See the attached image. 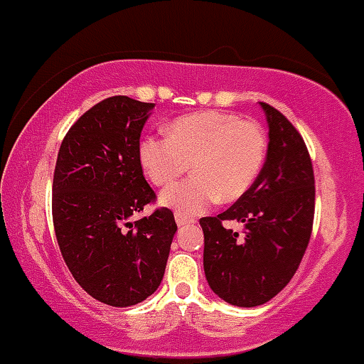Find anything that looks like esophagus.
Here are the masks:
<instances>
[{
    "mask_svg": "<svg viewBox=\"0 0 364 364\" xmlns=\"http://www.w3.org/2000/svg\"><path fill=\"white\" fill-rule=\"evenodd\" d=\"M174 218H176V225H178L179 228H181V226H186V225H190V223H193V219L186 218V215H183V214H176Z\"/></svg>",
    "mask_w": 364,
    "mask_h": 364,
    "instance_id": "34e87169",
    "label": "esophagus"
}]
</instances>
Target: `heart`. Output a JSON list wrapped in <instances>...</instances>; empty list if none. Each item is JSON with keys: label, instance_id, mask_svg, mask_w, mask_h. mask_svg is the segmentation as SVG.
<instances>
[{"label": "heart", "instance_id": "b5f03b06", "mask_svg": "<svg viewBox=\"0 0 364 364\" xmlns=\"http://www.w3.org/2000/svg\"><path fill=\"white\" fill-rule=\"evenodd\" d=\"M166 131L167 138H143L138 157L146 178L157 186L173 185L191 164L193 176L161 195L162 205L178 214L198 215L218 198L238 200L264 166V129L230 112L181 115L167 124Z\"/></svg>", "mask_w": 364, "mask_h": 364}]
</instances>
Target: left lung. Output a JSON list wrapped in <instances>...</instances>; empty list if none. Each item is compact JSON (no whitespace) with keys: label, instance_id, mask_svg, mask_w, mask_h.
I'll return each instance as SVG.
<instances>
[{"label":"left lung","instance_id":"1","mask_svg":"<svg viewBox=\"0 0 364 364\" xmlns=\"http://www.w3.org/2000/svg\"><path fill=\"white\" fill-rule=\"evenodd\" d=\"M267 121V154L250 190L218 218H202L203 271L231 306L255 307L282 292L301 264L314 219L309 151L289 119L259 103ZM223 220L244 225L242 235Z\"/></svg>","mask_w":364,"mask_h":364}]
</instances>
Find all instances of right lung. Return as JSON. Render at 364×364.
<instances>
[{
    "mask_svg": "<svg viewBox=\"0 0 364 364\" xmlns=\"http://www.w3.org/2000/svg\"><path fill=\"white\" fill-rule=\"evenodd\" d=\"M155 103L112 97L91 107L60 146L53 225L75 282L97 301L134 306L161 285L178 230L162 207L131 223L155 198L138 149Z\"/></svg>",
    "mask_w": 364,
    "mask_h": 364,
    "instance_id": "right-lung-1",
    "label": "right lung"
}]
</instances>
